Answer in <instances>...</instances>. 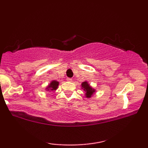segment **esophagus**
Returning <instances> with one entry per match:
<instances>
[{
    "label": "esophagus",
    "mask_w": 148,
    "mask_h": 148,
    "mask_svg": "<svg viewBox=\"0 0 148 148\" xmlns=\"http://www.w3.org/2000/svg\"><path fill=\"white\" fill-rule=\"evenodd\" d=\"M66 81H67V82H71L72 81H73V79L71 78H67L66 79Z\"/></svg>",
    "instance_id": "1"
}]
</instances>
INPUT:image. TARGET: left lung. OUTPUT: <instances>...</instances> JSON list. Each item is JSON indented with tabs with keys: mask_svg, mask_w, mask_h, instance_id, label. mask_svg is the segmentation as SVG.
<instances>
[{
	"mask_svg": "<svg viewBox=\"0 0 148 148\" xmlns=\"http://www.w3.org/2000/svg\"><path fill=\"white\" fill-rule=\"evenodd\" d=\"M82 88L85 91V96L87 98H90L96 93V90L92 88L88 82H84L82 84Z\"/></svg>",
	"mask_w": 148,
	"mask_h": 148,
	"instance_id": "left-lung-1",
	"label": "left lung"
}]
</instances>
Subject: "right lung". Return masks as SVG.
<instances>
[{"mask_svg":"<svg viewBox=\"0 0 148 148\" xmlns=\"http://www.w3.org/2000/svg\"><path fill=\"white\" fill-rule=\"evenodd\" d=\"M58 85H59V82H57V81L52 80V82H50L49 84H48V86L46 87V91H48V92L56 90V89L58 88Z\"/></svg>","mask_w":148,"mask_h":148,"instance_id":"right-lung-1","label":"right lung"}]
</instances>
